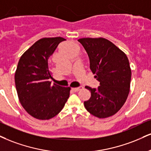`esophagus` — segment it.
Listing matches in <instances>:
<instances>
[{
	"mask_svg": "<svg viewBox=\"0 0 151 151\" xmlns=\"http://www.w3.org/2000/svg\"><path fill=\"white\" fill-rule=\"evenodd\" d=\"M82 88H83L82 86H79V87H77V88H72V90L74 92H77V91H80Z\"/></svg>",
	"mask_w": 151,
	"mask_h": 151,
	"instance_id": "esophagus-1",
	"label": "esophagus"
}]
</instances>
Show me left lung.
Listing matches in <instances>:
<instances>
[{"label": "left lung", "mask_w": 151, "mask_h": 151, "mask_svg": "<svg viewBox=\"0 0 151 151\" xmlns=\"http://www.w3.org/2000/svg\"><path fill=\"white\" fill-rule=\"evenodd\" d=\"M88 54L90 69L100 82L98 88H85L91 93L85 108L99 118H106L120 110L129 93L131 71L126 54L104 38L78 40Z\"/></svg>", "instance_id": "8db88e82"}]
</instances>
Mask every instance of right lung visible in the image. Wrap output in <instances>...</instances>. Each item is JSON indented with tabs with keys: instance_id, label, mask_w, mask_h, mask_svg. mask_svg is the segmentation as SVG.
I'll list each match as a JSON object with an SVG mask.
<instances>
[{
	"instance_id": "add662e5",
	"label": "right lung",
	"mask_w": 151,
	"mask_h": 151,
	"mask_svg": "<svg viewBox=\"0 0 151 151\" xmlns=\"http://www.w3.org/2000/svg\"><path fill=\"white\" fill-rule=\"evenodd\" d=\"M62 37L43 38L34 43L22 55L14 74V82L19 102L34 118L51 119L63 108L70 96V87L52 84L48 60Z\"/></svg>"
}]
</instances>
